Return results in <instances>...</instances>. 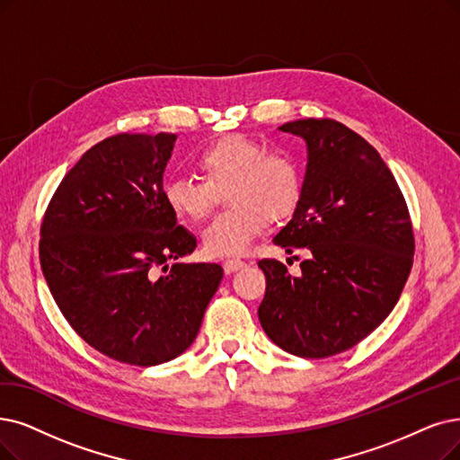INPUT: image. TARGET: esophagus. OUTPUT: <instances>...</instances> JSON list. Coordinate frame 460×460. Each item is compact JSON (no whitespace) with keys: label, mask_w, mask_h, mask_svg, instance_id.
<instances>
[{"label":"esophagus","mask_w":460,"mask_h":460,"mask_svg":"<svg viewBox=\"0 0 460 460\" xmlns=\"http://www.w3.org/2000/svg\"><path fill=\"white\" fill-rule=\"evenodd\" d=\"M247 264L243 262V261H240V259H228L226 262H225V271L226 273H235V271H240L242 268H245Z\"/></svg>","instance_id":"1"}]
</instances>
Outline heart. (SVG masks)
<instances>
[{"label": "heart", "instance_id": "obj_1", "mask_svg": "<svg viewBox=\"0 0 460 460\" xmlns=\"http://www.w3.org/2000/svg\"><path fill=\"white\" fill-rule=\"evenodd\" d=\"M206 182L172 179L164 185V199L172 213L185 220L209 215L215 192L226 193L228 213L215 217L201 232L211 256H242L268 220H281L298 206L302 177L287 153H266L264 145L247 136L230 134L211 143L196 160Z\"/></svg>", "mask_w": 460, "mask_h": 460}]
</instances>
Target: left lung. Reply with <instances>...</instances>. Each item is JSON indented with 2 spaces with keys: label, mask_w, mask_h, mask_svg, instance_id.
Segmentation results:
<instances>
[{
  "label": "left lung",
  "mask_w": 460,
  "mask_h": 460,
  "mask_svg": "<svg viewBox=\"0 0 460 460\" xmlns=\"http://www.w3.org/2000/svg\"><path fill=\"white\" fill-rule=\"evenodd\" d=\"M307 146L302 194L273 237L305 249L294 278L261 261L266 294L259 319L268 338L302 358L347 351L387 319L413 264V230L396 181L374 146L332 119L279 126Z\"/></svg>",
  "instance_id": "left-lung-1"
}]
</instances>
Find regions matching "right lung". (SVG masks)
Masks as SVG:
<instances>
[{"label": "right lung", "mask_w": 460, "mask_h": 460, "mask_svg": "<svg viewBox=\"0 0 460 460\" xmlns=\"http://www.w3.org/2000/svg\"><path fill=\"white\" fill-rule=\"evenodd\" d=\"M175 139L119 134L94 145L62 179L41 225L54 302L88 345L126 364L185 353L223 279L218 264H168L196 249L164 199Z\"/></svg>", "instance_id": "obj_1"}]
</instances>
